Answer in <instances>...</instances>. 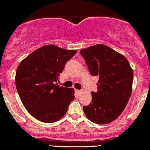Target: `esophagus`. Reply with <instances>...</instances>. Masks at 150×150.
<instances>
[{
	"label": "esophagus",
	"instance_id": "esophagus-1",
	"mask_svg": "<svg viewBox=\"0 0 150 150\" xmlns=\"http://www.w3.org/2000/svg\"><path fill=\"white\" fill-rule=\"evenodd\" d=\"M76 92L77 93V94H79V93H81V92H82V90H76Z\"/></svg>",
	"mask_w": 150,
	"mask_h": 150
}]
</instances>
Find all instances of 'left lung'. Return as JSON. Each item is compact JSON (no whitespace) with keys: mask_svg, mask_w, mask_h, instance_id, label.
Returning a JSON list of instances; mask_svg holds the SVG:
<instances>
[{"mask_svg":"<svg viewBox=\"0 0 150 150\" xmlns=\"http://www.w3.org/2000/svg\"><path fill=\"white\" fill-rule=\"evenodd\" d=\"M89 71L98 77V91L83 106L87 117L96 124L116 120L125 109L132 92L133 73L127 59L110 47L97 44L80 50Z\"/></svg>","mask_w":150,"mask_h":150,"instance_id":"1","label":"left lung"}]
</instances>
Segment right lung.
I'll return each instance as SVG.
<instances>
[{"instance_id":"add662e5","label":"right lung","mask_w":150,"mask_h":150,"mask_svg":"<svg viewBox=\"0 0 150 150\" xmlns=\"http://www.w3.org/2000/svg\"><path fill=\"white\" fill-rule=\"evenodd\" d=\"M76 50L46 45L30 54L17 69L15 84L21 101L33 117L46 123L66 115L74 99L72 88L56 84Z\"/></svg>"}]
</instances>
